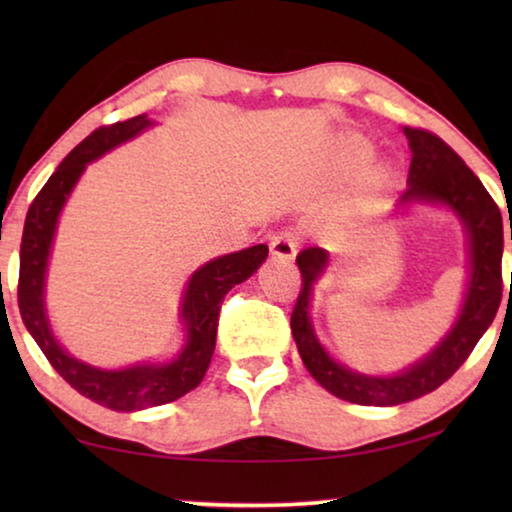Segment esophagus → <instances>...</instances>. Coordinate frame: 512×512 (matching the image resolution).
Wrapping results in <instances>:
<instances>
[{"label":"esophagus","instance_id":"34e87169","mask_svg":"<svg viewBox=\"0 0 512 512\" xmlns=\"http://www.w3.org/2000/svg\"><path fill=\"white\" fill-rule=\"evenodd\" d=\"M298 244H300V240L293 230H282V233L272 235L270 254H272V258H277V261H291V258L296 256Z\"/></svg>","mask_w":512,"mask_h":512}]
</instances>
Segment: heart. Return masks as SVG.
<instances>
[{
    "mask_svg": "<svg viewBox=\"0 0 512 512\" xmlns=\"http://www.w3.org/2000/svg\"><path fill=\"white\" fill-rule=\"evenodd\" d=\"M370 153H373V144L368 142L363 135H345L340 139V146H338V167L340 172H352L354 167H359L363 160H366ZM391 179V170L387 163H375L366 167V170L361 172L359 177V184H356V195H354V202L359 209H366L370 202L375 200V195L382 191L384 186L389 184Z\"/></svg>",
    "mask_w": 512,
    "mask_h": 512,
    "instance_id": "b5f03b06",
    "label": "heart"
}]
</instances>
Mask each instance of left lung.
Returning <instances> with one entry per match:
<instances>
[{"mask_svg": "<svg viewBox=\"0 0 512 512\" xmlns=\"http://www.w3.org/2000/svg\"><path fill=\"white\" fill-rule=\"evenodd\" d=\"M403 132L408 137L412 163L408 188L398 205L405 207L410 202H424V205H443L457 214L468 235V268L471 272H468V289L459 317L450 333L438 342V347L426 354L422 361L405 368L403 373L373 377L356 373L331 359L314 335L310 321L312 284L328 265V251L321 247L300 251L296 263L303 275V286H300L296 307L291 312V333L298 345L300 359L326 391H331L342 401L359 405H401L431 394L433 389L450 380L494 321L503 293V221L492 195L471 172V167L438 135L422 128H403Z\"/></svg>", "mask_w": 512, "mask_h": 512, "instance_id": "8db88e82", "label": "left lung"}]
</instances>
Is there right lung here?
<instances>
[{"label":"right lung","instance_id":"right-lung-1","mask_svg":"<svg viewBox=\"0 0 512 512\" xmlns=\"http://www.w3.org/2000/svg\"><path fill=\"white\" fill-rule=\"evenodd\" d=\"M149 125L151 121L146 114L114 125H102L90 132L79 146H74L27 209L23 242H20L18 307L27 331L37 340L41 352L62 375V380L72 384L90 401L118 412L172 403L198 387L214 354L223 298L235 284L254 275L268 258V244H256V247L214 258L193 272L184 300H181V324L186 331V345L172 361L102 370L74 359L58 345L44 305L48 254H51L58 216L86 165L116 149L118 144L137 137Z\"/></svg>","mask_w":512,"mask_h":512}]
</instances>
